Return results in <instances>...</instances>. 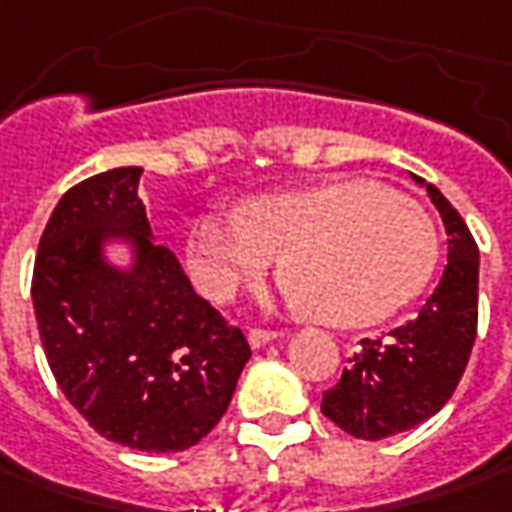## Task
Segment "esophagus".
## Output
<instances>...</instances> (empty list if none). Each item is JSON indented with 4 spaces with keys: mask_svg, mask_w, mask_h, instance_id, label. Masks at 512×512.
Returning a JSON list of instances; mask_svg holds the SVG:
<instances>
[{
    "mask_svg": "<svg viewBox=\"0 0 512 512\" xmlns=\"http://www.w3.org/2000/svg\"><path fill=\"white\" fill-rule=\"evenodd\" d=\"M246 337H249V345H252V348H263V345L274 343L280 334H277V331H269V328H249Z\"/></svg>",
    "mask_w": 512,
    "mask_h": 512,
    "instance_id": "1",
    "label": "esophagus"
}]
</instances>
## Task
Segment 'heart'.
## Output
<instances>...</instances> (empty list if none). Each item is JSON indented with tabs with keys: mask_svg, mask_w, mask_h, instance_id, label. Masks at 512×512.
Returning a JSON list of instances; mask_svg holds the SVG:
<instances>
[{
	"mask_svg": "<svg viewBox=\"0 0 512 512\" xmlns=\"http://www.w3.org/2000/svg\"><path fill=\"white\" fill-rule=\"evenodd\" d=\"M280 257L294 306L334 328L374 326L428 286L439 238L425 209L365 178L249 201L203 215L186 238V263L212 300H229Z\"/></svg>",
	"mask_w": 512,
	"mask_h": 512,
	"instance_id": "b5f03b06",
	"label": "heart"
}]
</instances>
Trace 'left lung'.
Masks as SVG:
<instances>
[{
	"label": "left lung",
	"mask_w": 512,
	"mask_h": 512,
	"mask_svg": "<svg viewBox=\"0 0 512 512\" xmlns=\"http://www.w3.org/2000/svg\"><path fill=\"white\" fill-rule=\"evenodd\" d=\"M431 195L448 232V266L414 320L388 337L362 340L320 411L345 433L379 442L431 419L465 374L479 320V246L462 215L433 184Z\"/></svg>",
	"instance_id": "8db88e82"
}]
</instances>
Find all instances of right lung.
<instances>
[{"instance_id": "obj_1", "label": "right lung", "mask_w": 512, "mask_h": 512, "mask_svg": "<svg viewBox=\"0 0 512 512\" xmlns=\"http://www.w3.org/2000/svg\"><path fill=\"white\" fill-rule=\"evenodd\" d=\"M141 172L110 169L64 192L30 297L50 371L90 428L127 448L178 453L221 422L252 348L195 294L178 257L152 243ZM110 239L131 243L127 270L103 257Z\"/></svg>"}]
</instances>
